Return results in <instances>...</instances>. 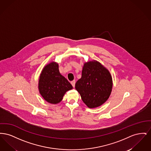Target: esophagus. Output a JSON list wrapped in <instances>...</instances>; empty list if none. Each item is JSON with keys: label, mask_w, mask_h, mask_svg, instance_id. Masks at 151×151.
<instances>
[{"label": "esophagus", "mask_w": 151, "mask_h": 151, "mask_svg": "<svg viewBox=\"0 0 151 151\" xmlns=\"http://www.w3.org/2000/svg\"><path fill=\"white\" fill-rule=\"evenodd\" d=\"M75 80H73V81H72L71 82V84H72V86L74 88L75 87Z\"/></svg>", "instance_id": "1"}]
</instances>
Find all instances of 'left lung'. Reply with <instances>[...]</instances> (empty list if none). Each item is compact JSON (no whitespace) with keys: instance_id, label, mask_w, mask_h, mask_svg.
I'll return each mask as SVG.
<instances>
[{"instance_id":"1","label":"left lung","mask_w":151,"mask_h":151,"mask_svg":"<svg viewBox=\"0 0 151 151\" xmlns=\"http://www.w3.org/2000/svg\"><path fill=\"white\" fill-rule=\"evenodd\" d=\"M112 86L110 72L95 60L85 63L81 78L75 84V89L89 108L99 107L105 102L111 94Z\"/></svg>"}]
</instances>
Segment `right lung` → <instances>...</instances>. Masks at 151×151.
Segmentation results:
<instances>
[{
	"label": "right lung",
	"mask_w": 151,
	"mask_h": 151,
	"mask_svg": "<svg viewBox=\"0 0 151 151\" xmlns=\"http://www.w3.org/2000/svg\"><path fill=\"white\" fill-rule=\"evenodd\" d=\"M40 93L47 102L56 104L63 99L65 93L72 89V85L59 72L58 64L51 62L41 72L38 83Z\"/></svg>",
	"instance_id": "1"
}]
</instances>
